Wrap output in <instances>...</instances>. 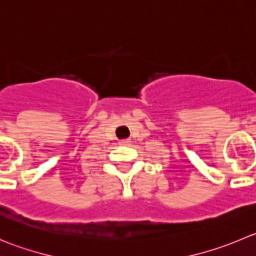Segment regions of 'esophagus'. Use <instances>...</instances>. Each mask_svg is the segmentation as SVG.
Returning a JSON list of instances; mask_svg holds the SVG:
<instances>
[{"mask_svg": "<svg viewBox=\"0 0 256 256\" xmlns=\"http://www.w3.org/2000/svg\"><path fill=\"white\" fill-rule=\"evenodd\" d=\"M119 144H120V146H128V144H130V140H120V142H119Z\"/></svg>", "mask_w": 256, "mask_h": 256, "instance_id": "obj_1", "label": "esophagus"}]
</instances>
